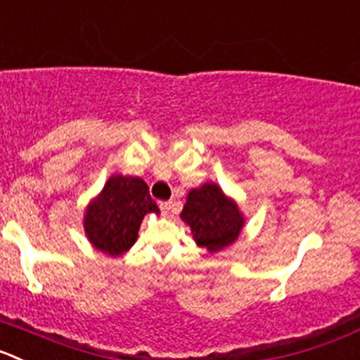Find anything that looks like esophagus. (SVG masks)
I'll use <instances>...</instances> for the list:
<instances>
[{
	"mask_svg": "<svg viewBox=\"0 0 360 360\" xmlns=\"http://www.w3.org/2000/svg\"><path fill=\"white\" fill-rule=\"evenodd\" d=\"M172 207H174V204L170 202V200H165V202H160V210H161V213L165 214V217H167V214H170Z\"/></svg>",
	"mask_w": 360,
	"mask_h": 360,
	"instance_id": "1",
	"label": "esophagus"
}]
</instances>
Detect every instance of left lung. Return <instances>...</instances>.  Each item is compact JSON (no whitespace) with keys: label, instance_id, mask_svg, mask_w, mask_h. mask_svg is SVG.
<instances>
[{"label":"left lung","instance_id":"1","mask_svg":"<svg viewBox=\"0 0 360 360\" xmlns=\"http://www.w3.org/2000/svg\"><path fill=\"white\" fill-rule=\"evenodd\" d=\"M181 218L190 226L193 240L211 252L233 243L243 227V218L236 204L213 183H206L188 193Z\"/></svg>","mask_w":360,"mask_h":360}]
</instances>
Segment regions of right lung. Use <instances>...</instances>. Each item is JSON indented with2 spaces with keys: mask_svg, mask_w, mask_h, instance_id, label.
Listing matches in <instances>:
<instances>
[{
  "mask_svg": "<svg viewBox=\"0 0 360 360\" xmlns=\"http://www.w3.org/2000/svg\"><path fill=\"white\" fill-rule=\"evenodd\" d=\"M147 213H160L149 186L140 177L113 176L85 213L90 243L108 256H120L136 241Z\"/></svg>",
  "mask_w": 360,
  "mask_h": 360,
  "instance_id": "obj_1",
  "label": "right lung"
}]
</instances>
